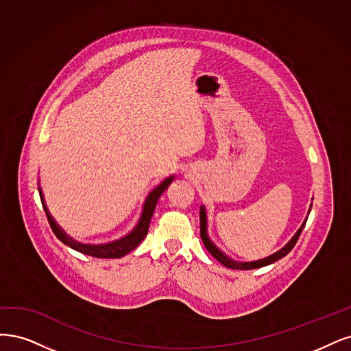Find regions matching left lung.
I'll use <instances>...</instances> for the list:
<instances>
[{"label": "left lung", "instance_id": "left-lung-1", "mask_svg": "<svg viewBox=\"0 0 351 351\" xmlns=\"http://www.w3.org/2000/svg\"><path fill=\"white\" fill-rule=\"evenodd\" d=\"M311 207H312V204H311ZM309 211H311V208H309ZM308 214H309V213H308ZM306 220H308V217L304 219L303 224L300 226L299 230L295 233V236H293L291 239H290L285 246H282L280 251H277L276 254L269 255V256H267V258H264V259H258V261H251V263H237V261H234V259L229 258L228 255H224V254L219 250V247L210 241V237H208V234H207V213H206V207H204V206H201V211H199V223H201V224H199V226H201L199 234H201L202 243H204V246L207 247V251H208L214 258H216L220 264H223L224 267L233 268V269H254V268H261V267L273 264V263L278 261L280 258L286 256V255L293 250V247H295V245H296V242H298V239H299V236H300V233H302V230H303V228H304V224H306Z\"/></svg>", "mask_w": 351, "mask_h": 351}]
</instances>
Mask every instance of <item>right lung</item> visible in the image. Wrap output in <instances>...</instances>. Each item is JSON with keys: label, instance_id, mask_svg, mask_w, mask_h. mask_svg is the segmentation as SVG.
Listing matches in <instances>:
<instances>
[{"label": "right lung", "instance_id": "obj_1", "mask_svg": "<svg viewBox=\"0 0 351 351\" xmlns=\"http://www.w3.org/2000/svg\"><path fill=\"white\" fill-rule=\"evenodd\" d=\"M173 179H175V176H169L167 179L163 180L160 185H157L149 195H147V198L144 201V206H143L140 220H138L137 226H135V228L128 234H125L123 237H121V239H117L114 242H108V243H101V245H88V243H80V242L74 241L73 237H70L60 228L58 224H56V221L51 216V213L47 208V204H45V198H43L40 188H39V195H40L43 210H45V213H47L48 221L51 224V229L62 243L70 246L74 251H78L84 255H90L95 258H121L123 255H127L128 252H131L132 250H135V247H137L144 237L147 236L157 201H159V198L167 189V186L172 184Z\"/></svg>", "mask_w": 351, "mask_h": 351}]
</instances>
